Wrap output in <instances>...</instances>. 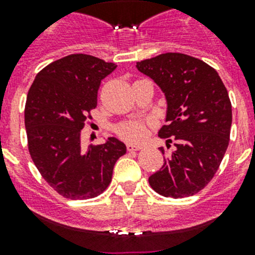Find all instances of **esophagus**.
<instances>
[{
	"label": "esophagus",
	"instance_id": "34e87169",
	"mask_svg": "<svg viewBox=\"0 0 255 255\" xmlns=\"http://www.w3.org/2000/svg\"><path fill=\"white\" fill-rule=\"evenodd\" d=\"M126 148H128V150H129V152H135V150L140 149L141 147H139V145H135V144L129 143L128 145H126Z\"/></svg>",
	"mask_w": 255,
	"mask_h": 255
}]
</instances>
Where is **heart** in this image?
<instances>
[{"label":"heart","instance_id":"b5f03b06","mask_svg":"<svg viewBox=\"0 0 255 255\" xmlns=\"http://www.w3.org/2000/svg\"><path fill=\"white\" fill-rule=\"evenodd\" d=\"M148 131V126L141 121H128L116 128L117 135L121 139L132 143H140Z\"/></svg>","mask_w":255,"mask_h":255}]
</instances>
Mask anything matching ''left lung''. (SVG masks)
<instances>
[{"label": "left lung", "mask_w": 255, "mask_h": 255, "mask_svg": "<svg viewBox=\"0 0 255 255\" xmlns=\"http://www.w3.org/2000/svg\"><path fill=\"white\" fill-rule=\"evenodd\" d=\"M162 89L167 100L168 125L159 138L175 140V150L166 154L149 185L167 198L197 194L213 179L226 153L233 123V110L226 87L213 67L184 53H162L136 62Z\"/></svg>", "instance_id": "obj_1"}]
</instances>
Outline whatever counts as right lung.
Returning a JSON list of instances; mask_svg holds the SVG:
<instances>
[{
  "instance_id": "1",
  "label": "right lung",
  "mask_w": 255,
  "mask_h": 255,
  "mask_svg": "<svg viewBox=\"0 0 255 255\" xmlns=\"http://www.w3.org/2000/svg\"><path fill=\"white\" fill-rule=\"evenodd\" d=\"M117 65L75 53L47 65L35 76L25 103L28 149L53 190L67 199H91L107 189L123 141L82 148V129L97 107L102 79Z\"/></svg>"
}]
</instances>
